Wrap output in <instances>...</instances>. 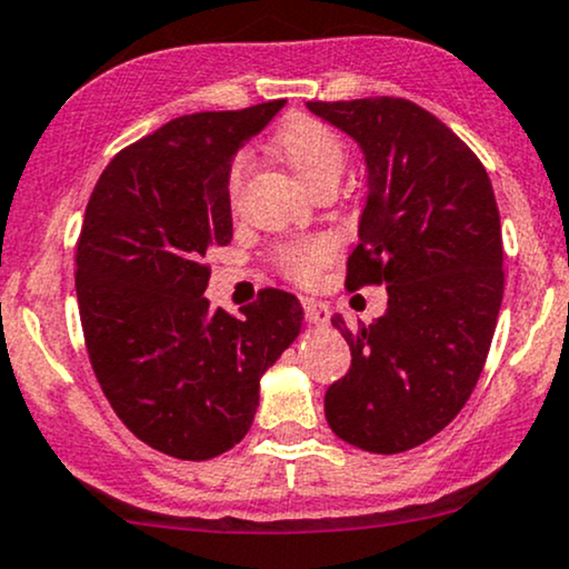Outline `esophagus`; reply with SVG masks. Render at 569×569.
I'll use <instances>...</instances> for the list:
<instances>
[{
    "label": "esophagus",
    "instance_id": "1",
    "mask_svg": "<svg viewBox=\"0 0 569 569\" xmlns=\"http://www.w3.org/2000/svg\"><path fill=\"white\" fill-rule=\"evenodd\" d=\"M300 306H303V313L306 319H309L311 325H327V319H330V309L322 303V300H313V298H303L300 300Z\"/></svg>",
    "mask_w": 569,
    "mask_h": 569
}]
</instances>
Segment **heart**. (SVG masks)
<instances>
[{
    "mask_svg": "<svg viewBox=\"0 0 569 569\" xmlns=\"http://www.w3.org/2000/svg\"><path fill=\"white\" fill-rule=\"evenodd\" d=\"M271 149L279 159H284L313 191L336 189L340 172H343L349 149L346 140L325 119L309 113H292L279 130L273 132ZM244 176V159H233L229 170V197L239 193ZM332 247L325 239H306V242H284L273 252V266L284 279L298 284H309L319 277V271L330 263Z\"/></svg>",
    "mask_w": 569,
    "mask_h": 569,
    "instance_id": "obj_1",
    "label": "heart"
}]
</instances>
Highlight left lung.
<instances>
[{
    "label": "left lung",
    "mask_w": 569,
    "mask_h": 569,
    "mask_svg": "<svg viewBox=\"0 0 569 569\" xmlns=\"http://www.w3.org/2000/svg\"><path fill=\"white\" fill-rule=\"evenodd\" d=\"M306 106L362 146L370 172L346 287L389 292L372 325L332 317L351 367L325 418L343 442L393 456L442 431L482 376L503 300L496 193L477 153L412 100Z\"/></svg>",
    "instance_id": "left-lung-1"
}]
</instances>
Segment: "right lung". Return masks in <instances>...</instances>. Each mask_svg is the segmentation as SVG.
<instances>
[{"instance_id": "add662e5", "label": "right lung", "mask_w": 569, "mask_h": 569, "mask_svg": "<svg viewBox=\"0 0 569 569\" xmlns=\"http://www.w3.org/2000/svg\"><path fill=\"white\" fill-rule=\"evenodd\" d=\"M284 100L186 113L100 172L77 239L87 357L140 442L210 460L242 442L258 383L300 332V303L258 292L242 317L210 309L207 252L231 242V159Z\"/></svg>"}]
</instances>
